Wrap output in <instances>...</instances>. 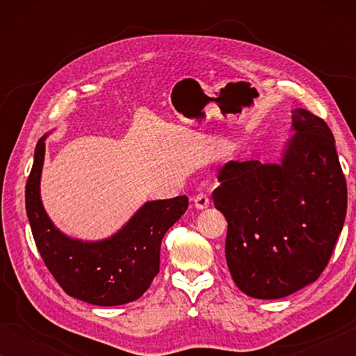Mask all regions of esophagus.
I'll return each mask as SVG.
<instances>
[{
    "instance_id": "1",
    "label": "esophagus",
    "mask_w": 356,
    "mask_h": 356,
    "mask_svg": "<svg viewBox=\"0 0 356 356\" xmlns=\"http://www.w3.org/2000/svg\"><path fill=\"white\" fill-rule=\"evenodd\" d=\"M193 201H194V207L196 209H207L209 207V204H211V201H209V197L206 196V194H196V196L193 197Z\"/></svg>"
}]
</instances>
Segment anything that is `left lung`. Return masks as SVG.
<instances>
[{
	"label": "left lung",
	"instance_id": "left-lung-1",
	"mask_svg": "<svg viewBox=\"0 0 356 356\" xmlns=\"http://www.w3.org/2000/svg\"><path fill=\"white\" fill-rule=\"evenodd\" d=\"M279 163L228 162L213 206L227 218L225 257L248 296L277 300L313 284L327 266L347 216V183L332 131L305 108L291 111Z\"/></svg>",
	"mask_w": 356,
	"mask_h": 356
}]
</instances>
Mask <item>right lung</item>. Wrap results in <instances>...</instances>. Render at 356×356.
Listing matches in <instances>:
<instances>
[{
  "label": "right lung",
  "instance_id": "1",
  "mask_svg": "<svg viewBox=\"0 0 356 356\" xmlns=\"http://www.w3.org/2000/svg\"><path fill=\"white\" fill-rule=\"evenodd\" d=\"M40 138L26 184V211L43 262L70 296L97 306H118L140 298L160 270V245L186 212L188 197L145 202L126 225L106 240L82 241L58 230L40 199L45 159Z\"/></svg>",
  "mask_w": 356,
  "mask_h": 356
}]
</instances>
